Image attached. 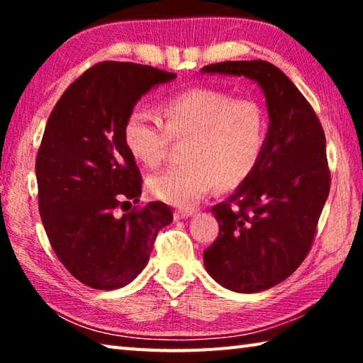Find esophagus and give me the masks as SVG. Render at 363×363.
<instances>
[{"mask_svg":"<svg viewBox=\"0 0 363 363\" xmlns=\"http://www.w3.org/2000/svg\"><path fill=\"white\" fill-rule=\"evenodd\" d=\"M194 214L192 210H177L174 211V219L176 220H181V219H187Z\"/></svg>","mask_w":363,"mask_h":363,"instance_id":"34e87169","label":"esophagus"}]
</instances>
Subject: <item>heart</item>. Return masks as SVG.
I'll return each mask as SVG.
<instances>
[{
	"label": "heart",
	"mask_w": 363,
	"mask_h": 363,
	"mask_svg": "<svg viewBox=\"0 0 363 363\" xmlns=\"http://www.w3.org/2000/svg\"><path fill=\"white\" fill-rule=\"evenodd\" d=\"M162 113L160 123L145 110L134 108L123 128L128 150L147 168L163 162L171 140H186L184 163L147 179L155 199L189 208L199 203L213 184L230 189L253 173L267 136V116L256 101L192 88L164 101Z\"/></svg>",
	"instance_id": "heart-1"
}]
</instances>
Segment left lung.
<instances>
[{"label": "left lung", "instance_id": "1", "mask_svg": "<svg viewBox=\"0 0 363 363\" xmlns=\"http://www.w3.org/2000/svg\"><path fill=\"white\" fill-rule=\"evenodd\" d=\"M259 84L269 113L259 162L229 200L211 210L219 235L203 253L206 272L227 290L257 293L304 261L330 192L325 133L314 108L266 60H227L201 69Z\"/></svg>", "mask_w": 363, "mask_h": 363}]
</instances>
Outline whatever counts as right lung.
I'll return each instance as SVG.
<instances>
[{"label": "right lung", "instance_id": "1", "mask_svg": "<svg viewBox=\"0 0 363 363\" xmlns=\"http://www.w3.org/2000/svg\"><path fill=\"white\" fill-rule=\"evenodd\" d=\"M174 73L102 62L73 82L49 115L36 155L43 225L65 269L96 290L130 284L149 262L157 233L173 223L162 201L115 216L143 192L123 128L140 97Z\"/></svg>", "mask_w": 363, "mask_h": 363}]
</instances>
